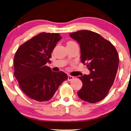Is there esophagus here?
<instances>
[{"mask_svg": "<svg viewBox=\"0 0 131 131\" xmlns=\"http://www.w3.org/2000/svg\"><path fill=\"white\" fill-rule=\"evenodd\" d=\"M74 77L71 76V75H68V81H71L73 79H74Z\"/></svg>", "mask_w": 131, "mask_h": 131, "instance_id": "1", "label": "esophagus"}]
</instances>
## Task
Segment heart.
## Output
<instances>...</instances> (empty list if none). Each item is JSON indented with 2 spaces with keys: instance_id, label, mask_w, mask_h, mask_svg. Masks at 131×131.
I'll return each mask as SVG.
<instances>
[{
  "instance_id": "b5f03b06",
  "label": "heart",
  "mask_w": 131,
  "mask_h": 131,
  "mask_svg": "<svg viewBox=\"0 0 131 131\" xmlns=\"http://www.w3.org/2000/svg\"><path fill=\"white\" fill-rule=\"evenodd\" d=\"M69 42H68V43H69Z\"/></svg>"
}]
</instances>
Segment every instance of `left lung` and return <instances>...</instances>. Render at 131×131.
<instances>
[{
	"label": "left lung",
	"mask_w": 131,
	"mask_h": 131,
	"mask_svg": "<svg viewBox=\"0 0 131 131\" xmlns=\"http://www.w3.org/2000/svg\"><path fill=\"white\" fill-rule=\"evenodd\" d=\"M80 46V60L90 74L78 77L83 86L78 92L80 99L90 103L103 100L114 83L119 67V55L110 41L89 30L70 34Z\"/></svg>",
	"instance_id": "obj_1"
}]
</instances>
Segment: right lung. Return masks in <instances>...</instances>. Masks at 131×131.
<instances>
[{
    "instance_id": "add662e5",
    "label": "right lung",
    "mask_w": 131,
    "mask_h": 131,
    "mask_svg": "<svg viewBox=\"0 0 131 131\" xmlns=\"http://www.w3.org/2000/svg\"><path fill=\"white\" fill-rule=\"evenodd\" d=\"M61 38L58 33H41L21 45L16 52L14 76L21 91L32 100L48 101L67 80L63 71L54 72L46 66L51 62L52 52Z\"/></svg>"
}]
</instances>
